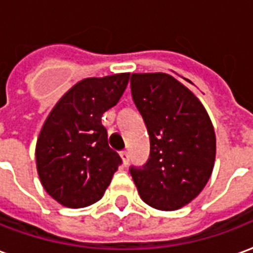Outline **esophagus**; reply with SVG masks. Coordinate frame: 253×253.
<instances>
[{"mask_svg":"<svg viewBox=\"0 0 253 253\" xmlns=\"http://www.w3.org/2000/svg\"><path fill=\"white\" fill-rule=\"evenodd\" d=\"M121 158H123L124 165L128 166L129 165V152L128 151H123V152H121Z\"/></svg>","mask_w":253,"mask_h":253,"instance_id":"esophagus-1","label":"esophagus"}]
</instances>
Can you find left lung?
Returning a JSON list of instances; mask_svg holds the SVG:
<instances>
[{
	"instance_id": "8db88e82",
	"label": "left lung",
	"mask_w": 253,
	"mask_h": 253,
	"mask_svg": "<svg viewBox=\"0 0 253 253\" xmlns=\"http://www.w3.org/2000/svg\"><path fill=\"white\" fill-rule=\"evenodd\" d=\"M130 93L149 134V158L129 172L141 200L176 210L200 194L215 159V134L198 98L165 73L132 74Z\"/></svg>"
}]
</instances>
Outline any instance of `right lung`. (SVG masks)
I'll list each match as a JSON object with an SVG mask.
<instances>
[{"instance_id": "right-lung-1", "label": "right lung", "mask_w": 253, "mask_h": 253, "mask_svg": "<svg viewBox=\"0 0 253 253\" xmlns=\"http://www.w3.org/2000/svg\"><path fill=\"white\" fill-rule=\"evenodd\" d=\"M129 74L86 78L64 94L45 120L36 144L42 185L67 208H84L102 198L123 163L109 147L102 114L124 94Z\"/></svg>"}]
</instances>
